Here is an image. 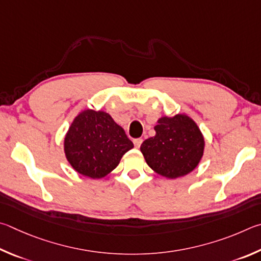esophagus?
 <instances>
[{
    "label": "esophagus",
    "mask_w": 261,
    "mask_h": 261,
    "mask_svg": "<svg viewBox=\"0 0 261 261\" xmlns=\"http://www.w3.org/2000/svg\"><path fill=\"white\" fill-rule=\"evenodd\" d=\"M142 139H135L133 142H134V145H135V148H140L141 147V144H142Z\"/></svg>",
    "instance_id": "1"
}]
</instances>
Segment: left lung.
I'll return each instance as SVG.
<instances>
[{
    "label": "left lung",
    "instance_id": "8db88e82",
    "mask_svg": "<svg viewBox=\"0 0 261 261\" xmlns=\"http://www.w3.org/2000/svg\"><path fill=\"white\" fill-rule=\"evenodd\" d=\"M154 130L156 135L145 140L140 149L157 174L176 179L197 167L203 157L205 141L193 119L180 113L162 117Z\"/></svg>",
    "mask_w": 261,
    "mask_h": 261
}]
</instances>
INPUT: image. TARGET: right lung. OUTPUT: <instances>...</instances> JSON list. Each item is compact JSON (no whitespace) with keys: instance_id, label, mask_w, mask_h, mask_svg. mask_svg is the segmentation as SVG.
Listing matches in <instances>:
<instances>
[{"instance_id":"add662e5","label":"right lung","mask_w":261,"mask_h":261,"mask_svg":"<svg viewBox=\"0 0 261 261\" xmlns=\"http://www.w3.org/2000/svg\"><path fill=\"white\" fill-rule=\"evenodd\" d=\"M132 148L133 142L109 113L89 109L74 118L64 139L67 162L90 179L108 175Z\"/></svg>"}]
</instances>
